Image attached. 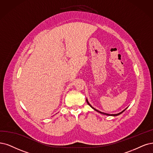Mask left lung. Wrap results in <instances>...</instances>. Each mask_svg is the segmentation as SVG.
Wrapping results in <instances>:
<instances>
[{
  "mask_svg": "<svg viewBox=\"0 0 153 153\" xmlns=\"http://www.w3.org/2000/svg\"><path fill=\"white\" fill-rule=\"evenodd\" d=\"M86 101H87V103H88V104L90 106H91V108H93L94 110H95L96 111H97L98 112H99V113H100V114H104V115H108V116H117V115H120V114H122V113H123L124 111H125L126 109H125V110H123L122 111H121L120 113H119V114H105V113H103V112H101V111H98V110H96L95 108H93V107L91 105H90L89 103V102H88V101L86 100Z\"/></svg>",
  "mask_w": 153,
  "mask_h": 153,
  "instance_id": "obj_1",
  "label": "left lung"
}]
</instances>
